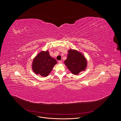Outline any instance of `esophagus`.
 <instances>
[{
	"mask_svg": "<svg viewBox=\"0 0 121 121\" xmlns=\"http://www.w3.org/2000/svg\"><path fill=\"white\" fill-rule=\"evenodd\" d=\"M58 63L59 64H61V63H62V61H58Z\"/></svg>",
	"mask_w": 121,
	"mask_h": 121,
	"instance_id": "1",
	"label": "esophagus"
}]
</instances>
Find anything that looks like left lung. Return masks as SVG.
<instances>
[{"label": "left lung", "mask_w": 121, "mask_h": 121, "mask_svg": "<svg viewBox=\"0 0 121 121\" xmlns=\"http://www.w3.org/2000/svg\"><path fill=\"white\" fill-rule=\"evenodd\" d=\"M68 58L64 63L68 69L73 74H78L84 71L86 67L87 62L85 58L80 52L75 50L68 51Z\"/></svg>", "instance_id": "obj_1"}]
</instances>
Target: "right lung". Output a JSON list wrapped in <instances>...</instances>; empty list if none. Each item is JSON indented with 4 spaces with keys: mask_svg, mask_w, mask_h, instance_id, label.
I'll list each match as a JSON object with an SVG mask.
<instances>
[{
    "mask_svg": "<svg viewBox=\"0 0 121 121\" xmlns=\"http://www.w3.org/2000/svg\"><path fill=\"white\" fill-rule=\"evenodd\" d=\"M57 63V61L50 56L48 51H42L34 59L32 69L36 74L45 77L50 73Z\"/></svg>",
    "mask_w": 121,
    "mask_h": 121,
    "instance_id": "1",
    "label": "right lung"
}]
</instances>
